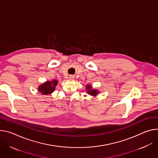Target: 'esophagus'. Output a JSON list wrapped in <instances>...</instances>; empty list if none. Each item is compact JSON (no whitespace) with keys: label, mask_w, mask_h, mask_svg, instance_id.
<instances>
[{"label":"esophagus","mask_w":158,"mask_h":158,"mask_svg":"<svg viewBox=\"0 0 158 158\" xmlns=\"http://www.w3.org/2000/svg\"><path fill=\"white\" fill-rule=\"evenodd\" d=\"M69 79L70 80H73L74 79V77H73V75H69Z\"/></svg>","instance_id":"34e87169"}]
</instances>
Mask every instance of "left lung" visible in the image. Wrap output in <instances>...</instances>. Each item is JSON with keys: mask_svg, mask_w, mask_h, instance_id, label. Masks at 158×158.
I'll return each instance as SVG.
<instances>
[{"mask_svg": "<svg viewBox=\"0 0 158 158\" xmlns=\"http://www.w3.org/2000/svg\"><path fill=\"white\" fill-rule=\"evenodd\" d=\"M86 90L87 91V94L91 96H96L98 94L99 92L96 89H93L92 88L91 85H87L86 86Z\"/></svg>", "mask_w": 158, "mask_h": 158, "instance_id": "1", "label": "left lung"}]
</instances>
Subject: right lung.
Here are the masks:
<instances>
[{"mask_svg":"<svg viewBox=\"0 0 158 158\" xmlns=\"http://www.w3.org/2000/svg\"><path fill=\"white\" fill-rule=\"evenodd\" d=\"M58 84L57 80H53L52 81H47L41 84L38 87V90L42 95H49L52 94L55 90V87Z\"/></svg>","mask_w":158,"mask_h":158,"instance_id":"1","label":"right lung"}]
</instances>
